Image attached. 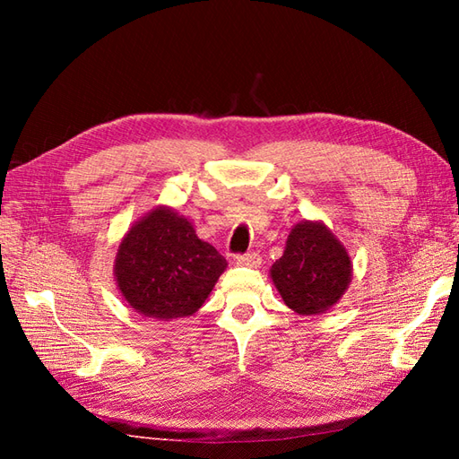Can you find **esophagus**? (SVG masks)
<instances>
[{
    "mask_svg": "<svg viewBox=\"0 0 459 459\" xmlns=\"http://www.w3.org/2000/svg\"><path fill=\"white\" fill-rule=\"evenodd\" d=\"M237 264L240 266H252V268H258L262 264V258L258 252H247V255H240L237 256Z\"/></svg>",
    "mask_w": 459,
    "mask_h": 459,
    "instance_id": "1",
    "label": "esophagus"
}]
</instances>
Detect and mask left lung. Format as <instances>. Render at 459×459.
I'll return each instance as SVG.
<instances>
[{
    "label": "left lung",
    "mask_w": 459,
    "mask_h": 459,
    "mask_svg": "<svg viewBox=\"0 0 459 459\" xmlns=\"http://www.w3.org/2000/svg\"><path fill=\"white\" fill-rule=\"evenodd\" d=\"M284 304L299 316H319L343 298L353 262L321 221H301L290 230L284 255L270 268Z\"/></svg>",
    "instance_id": "obj_1"
}]
</instances>
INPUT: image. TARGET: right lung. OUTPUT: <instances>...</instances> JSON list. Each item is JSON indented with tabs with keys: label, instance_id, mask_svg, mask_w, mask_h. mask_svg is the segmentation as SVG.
<instances>
[{
	"label": "right lung",
	"instance_id": "add662e5",
	"mask_svg": "<svg viewBox=\"0 0 459 459\" xmlns=\"http://www.w3.org/2000/svg\"><path fill=\"white\" fill-rule=\"evenodd\" d=\"M224 270L227 260L217 248L197 237L191 221L165 204L132 224L114 260L122 298L140 316L160 321L199 311Z\"/></svg>",
	"mask_w": 459,
	"mask_h": 459
}]
</instances>
